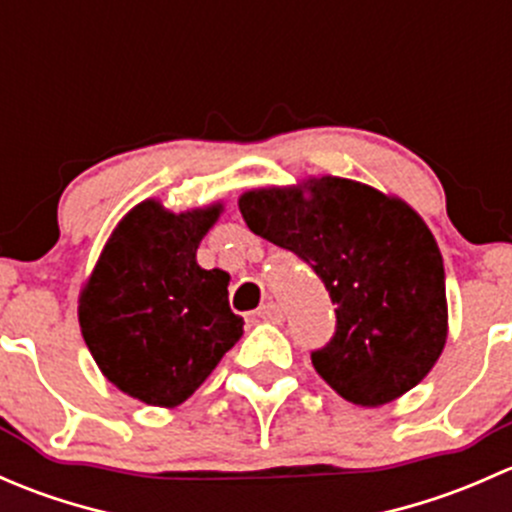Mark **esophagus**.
<instances>
[{
    "label": "esophagus",
    "instance_id": "1",
    "mask_svg": "<svg viewBox=\"0 0 512 512\" xmlns=\"http://www.w3.org/2000/svg\"><path fill=\"white\" fill-rule=\"evenodd\" d=\"M257 317L265 319V322H272V324H280L282 322V307L275 302H267L262 304L260 309H257Z\"/></svg>",
    "mask_w": 512,
    "mask_h": 512
}]
</instances>
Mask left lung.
<instances>
[{
    "label": "left lung",
    "mask_w": 512,
    "mask_h": 512,
    "mask_svg": "<svg viewBox=\"0 0 512 512\" xmlns=\"http://www.w3.org/2000/svg\"><path fill=\"white\" fill-rule=\"evenodd\" d=\"M237 205L255 235L307 262L337 304V332L312 364L342 399L384 406L433 369L448 337L446 272L411 205L334 175L247 190Z\"/></svg>",
    "instance_id": "obj_1"
}]
</instances>
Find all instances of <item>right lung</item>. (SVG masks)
<instances>
[{
	"label": "right lung",
	"instance_id": "obj_1",
	"mask_svg": "<svg viewBox=\"0 0 512 512\" xmlns=\"http://www.w3.org/2000/svg\"><path fill=\"white\" fill-rule=\"evenodd\" d=\"M223 205L170 213L138 203L108 237L79 297V324L98 369L148 406L183 404L242 337L230 275L203 270L200 240Z\"/></svg>",
	"mask_w": 512,
	"mask_h": 512
}]
</instances>
